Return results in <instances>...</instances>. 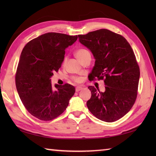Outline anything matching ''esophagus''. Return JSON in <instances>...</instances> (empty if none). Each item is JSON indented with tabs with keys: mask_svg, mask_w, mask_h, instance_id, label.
Returning a JSON list of instances; mask_svg holds the SVG:
<instances>
[{
	"mask_svg": "<svg viewBox=\"0 0 156 156\" xmlns=\"http://www.w3.org/2000/svg\"><path fill=\"white\" fill-rule=\"evenodd\" d=\"M82 89V87H76V92H79L80 90H81Z\"/></svg>",
	"mask_w": 156,
	"mask_h": 156,
	"instance_id": "1",
	"label": "esophagus"
}]
</instances>
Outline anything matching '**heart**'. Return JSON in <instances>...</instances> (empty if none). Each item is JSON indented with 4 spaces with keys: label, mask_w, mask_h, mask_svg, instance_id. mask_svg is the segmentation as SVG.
Returning <instances> with one entry per match:
<instances>
[{
    "label": "heart",
    "mask_w": 156,
    "mask_h": 156,
    "mask_svg": "<svg viewBox=\"0 0 156 156\" xmlns=\"http://www.w3.org/2000/svg\"><path fill=\"white\" fill-rule=\"evenodd\" d=\"M88 54H89V52H88V51L87 50V49L81 48V49H78V50L76 51V56L78 59V60L80 61L86 55H87ZM66 60H67V58L65 57L64 60H63V64H65ZM72 80H73V82H74L75 83L78 84V83H80L82 80V79L81 77H80V76H73V77L72 78Z\"/></svg>",
    "instance_id": "1"
}]
</instances>
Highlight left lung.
<instances>
[{
	"mask_svg": "<svg viewBox=\"0 0 156 156\" xmlns=\"http://www.w3.org/2000/svg\"><path fill=\"white\" fill-rule=\"evenodd\" d=\"M78 39L96 59L90 80H103L106 86L104 92L88 87V108L101 121H117L131 110L137 96L140 70L133 49L124 37L105 29L78 35Z\"/></svg>",
	"mask_w": 156,
	"mask_h": 156,
	"instance_id": "1",
	"label": "left lung"
}]
</instances>
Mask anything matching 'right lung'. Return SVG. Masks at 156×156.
I'll use <instances>...</instances> for the list:
<instances>
[{
    "label": "right lung",
    "instance_id": "right-lung-1",
    "mask_svg": "<svg viewBox=\"0 0 156 156\" xmlns=\"http://www.w3.org/2000/svg\"><path fill=\"white\" fill-rule=\"evenodd\" d=\"M77 39V35L47 33L29 41L23 49L15 74L16 90L25 108L39 120L58 117L74 94L73 86L54 87L50 78L61 67L66 48Z\"/></svg>",
    "mask_w": 156,
    "mask_h": 156
}]
</instances>
